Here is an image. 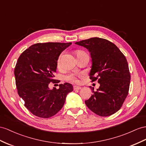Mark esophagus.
<instances>
[{"label": "esophagus", "instance_id": "1", "mask_svg": "<svg viewBox=\"0 0 146 146\" xmlns=\"http://www.w3.org/2000/svg\"><path fill=\"white\" fill-rule=\"evenodd\" d=\"M81 89V87L78 86H73L74 90H76V89H78V90H79V89Z\"/></svg>", "mask_w": 146, "mask_h": 146}]
</instances>
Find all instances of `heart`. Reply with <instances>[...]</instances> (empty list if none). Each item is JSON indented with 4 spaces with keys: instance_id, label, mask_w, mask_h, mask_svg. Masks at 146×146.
<instances>
[{
    "instance_id": "heart-1",
    "label": "heart",
    "mask_w": 146,
    "mask_h": 146,
    "mask_svg": "<svg viewBox=\"0 0 146 146\" xmlns=\"http://www.w3.org/2000/svg\"><path fill=\"white\" fill-rule=\"evenodd\" d=\"M83 52L81 50H76V54L78 55L80 53H82ZM60 58H61V55L60 56L58 60H57V65L58 66H60ZM80 77V74H70L68 76H66V80L70 81H72L73 83H79V80H78V78Z\"/></svg>"
}]
</instances>
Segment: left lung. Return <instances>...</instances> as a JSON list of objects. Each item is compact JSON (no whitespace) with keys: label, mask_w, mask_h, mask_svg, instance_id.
<instances>
[{"label":"left lung","mask_w":146,"mask_h":146,"mask_svg":"<svg viewBox=\"0 0 146 146\" xmlns=\"http://www.w3.org/2000/svg\"><path fill=\"white\" fill-rule=\"evenodd\" d=\"M76 44L91 53L92 66L89 76L92 82L100 83L96 91L85 104L100 117L113 115L121 107L128 94L131 75L125 56L110 41L99 37L81 40Z\"/></svg>","instance_id":"obj_1"}]
</instances>
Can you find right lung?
Instances as JSON below:
<instances>
[{
  "label": "right lung",
  "mask_w": 146,
  "mask_h": 146,
  "mask_svg": "<svg viewBox=\"0 0 146 146\" xmlns=\"http://www.w3.org/2000/svg\"><path fill=\"white\" fill-rule=\"evenodd\" d=\"M72 42H46L32 45L18 59L14 74L18 94L25 101V106L37 117L50 118L61 110L66 97L73 91L68 83L59 84V88L50 89L60 54Z\"/></svg>",
  "instance_id": "add662e5"
}]
</instances>
